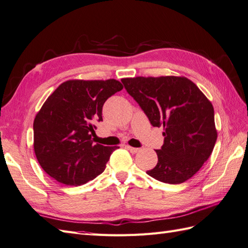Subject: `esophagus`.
Segmentation results:
<instances>
[{"label":"esophagus","mask_w":248,"mask_h":248,"mask_svg":"<svg viewBox=\"0 0 248 248\" xmlns=\"http://www.w3.org/2000/svg\"><path fill=\"white\" fill-rule=\"evenodd\" d=\"M126 149H128L132 154H136V153H138L139 151H140V149H137V148H133V147H130V145H126L125 147Z\"/></svg>","instance_id":"1"}]
</instances>
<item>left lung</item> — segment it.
I'll return each mask as SVG.
<instances>
[{
	"label": "left lung",
	"instance_id": "8db88e82",
	"mask_svg": "<svg viewBox=\"0 0 248 248\" xmlns=\"http://www.w3.org/2000/svg\"><path fill=\"white\" fill-rule=\"evenodd\" d=\"M153 126H163V145L158 162L147 170L170 185L188 180L202 168L217 140L214 108L192 80L185 76L128 78L122 79Z\"/></svg>",
	"mask_w": 248,
	"mask_h": 248
}]
</instances>
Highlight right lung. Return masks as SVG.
Wrapping results in <instances>:
<instances>
[{"label":"right lung","mask_w":248,"mask_h":248,"mask_svg":"<svg viewBox=\"0 0 248 248\" xmlns=\"http://www.w3.org/2000/svg\"><path fill=\"white\" fill-rule=\"evenodd\" d=\"M123 88L113 78L70 79L46 99L33 122V148L50 177L78 186L104 172L117 147L94 144L93 124L103 120L105 101Z\"/></svg>","instance_id":"right-lung-1"}]
</instances>
